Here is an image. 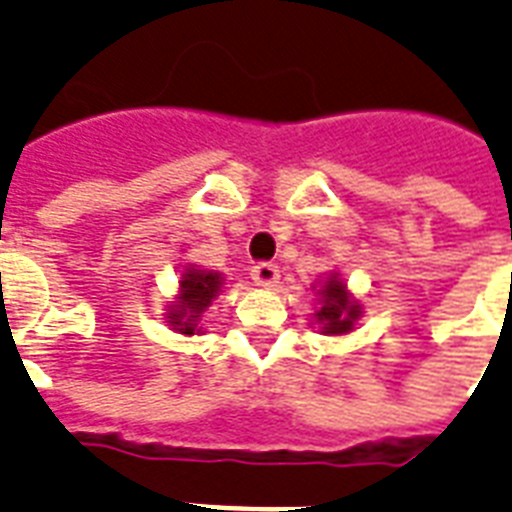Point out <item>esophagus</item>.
<instances>
[{
	"mask_svg": "<svg viewBox=\"0 0 512 512\" xmlns=\"http://www.w3.org/2000/svg\"><path fill=\"white\" fill-rule=\"evenodd\" d=\"M251 277L253 283L267 288V285H275L277 280H280V269H277V264H272V261H259V264L251 269Z\"/></svg>",
	"mask_w": 512,
	"mask_h": 512,
	"instance_id": "esophagus-1",
	"label": "esophagus"
}]
</instances>
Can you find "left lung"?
Returning <instances> with one entry per match:
<instances>
[{"mask_svg": "<svg viewBox=\"0 0 512 512\" xmlns=\"http://www.w3.org/2000/svg\"><path fill=\"white\" fill-rule=\"evenodd\" d=\"M358 315L360 307L350 299V293H347L342 280L331 277L323 285V307L315 315L323 323V334H347L352 323L358 320Z\"/></svg>", "mask_w": 512, "mask_h": 512, "instance_id": "obj_1", "label": "left lung"}]
</instances>
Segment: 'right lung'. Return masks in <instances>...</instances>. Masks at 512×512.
Masks as SVG:
<instances>
[{
    "label": "right lung",
    "instance_id": "1",
    "mask_svg": "<svg viewBox=\"0 0 512 512\" xmlns=\"http://www.w3.org/2000/svg\"><path fill=\"white\" fill-rule=\"evenodd\" d=\"M221 288L219 272H200V269H189L181 277V296L178 304H173L168 312V323L176 326L181 334H194L197 331V320L216 299Z\"/></svg>",
    "mask_w": 512,
    "mask_h": 512
}]
</instances>
